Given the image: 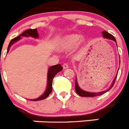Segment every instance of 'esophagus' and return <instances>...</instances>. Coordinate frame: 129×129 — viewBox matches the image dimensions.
I'll return each mask as SVG.
<instances>
[{
    "mask_svg": "<svg viewBox=\"0 0 129 129\" xmlns=\"http://www.w3.org/2000/svg\"><path fill=\"white\" fill-rule=\"evenodd\" d=\"M62 67H63L64 69H67V68H68V64L67 63H64Z\"/></svg>",
    "mask_w": 129,
    "mask_h": 129,
    "instance_id": "esophagus-1",
    "label": "esophagus"
}]
</instances>
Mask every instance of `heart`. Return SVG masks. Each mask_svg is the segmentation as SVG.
<instances>
[{
	"label": "heart",
	"instance_id": "1",
	"mask_svg": "<svg viewBox=\"0 0 129 129\" xmlns=\"http://www.w3.org/2000/svg\"><path fill=\"white\" fill-rule=\"evenodd\" d=\"M81 36L79 34H72L66 35L60 41L58 44V47L62 50L74 47L78 42L80 41Z\"/></svg>",
	"mask_w": 129,
	"mask_h": 129
}]
</instances>
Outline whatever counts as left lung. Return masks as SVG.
<instances>
[{"label":"left lung","instance_id":"8db88e82","mask_svg":"<svg viewBox=\"0 0 129 129\" xmlns=\"http://www.w3.org/2000/svg\"><path fill=\"white\" fill-rule=\"evenodd\" d=\"M103 37H104L105 38L109 39H110V40H113V41H114L116 43V39L114 38V37L113 35H112V34H109V33H108L107 31H103ZM116 77H117V75H116V76L115 77L114 80L113 81V83H112V84L111 86L109 88V89H107V90L105 91H103V92H98V93H95H95H92V92H86V91L83 90L81 89L80 88H79V86L78 84H77V78H76V83H75V90H76V93H77L79 95H80V96H82V97H95V96H98V95H103V94H105V93L107 92V91H109V90H110L112 86H113L114 84L115 81H116Z\"/></svg>","mask_w":129,"mask_h":129}]
</instances>
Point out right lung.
Segmentation results:
<instances>
[{
  "label": "right lung",
  "instance_id": "obj_1",
  "mask_svg": "<svg viewBox=\"0 0 129 129\" xmlns=\"http://www.w3.org/2000/svg\"><path fill=\"white\" fill-rule=\"evenodd\" d=\"M20 36H25V37L31 36V37L37 38V37H38L39 34L38 33H37V29H26V30L23 31L20 35H19V36L15 37L13 39L11 40V41L10 42V44H9L8 45V52L9 50H10L11 45H12L15 42H16L17 41L20 39ZM61 70H62V67L60 64H56V65L52 66V67L49 68L48 72V85L46 91H45V92L44 93V94L42 95L41 97H39V98L35 99V100H31V101H40V100H44V99L46 98L50 95V94L52 91V83H53V77H55V76L59 72H61Z\"/></svg>",
  "mask_w": 129,
  "mask_h": 129
}]
</instances>
